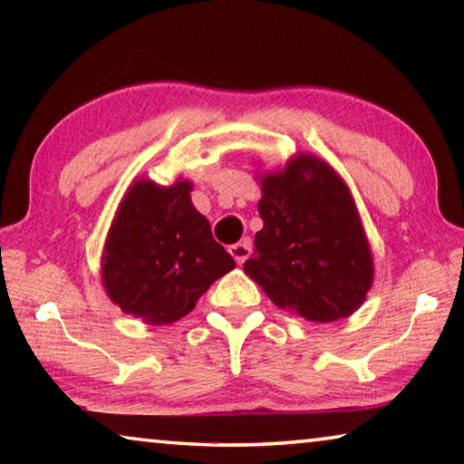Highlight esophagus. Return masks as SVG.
Returning <instances> with one entry per match:
<instances>
[{"mask_svg":"<svg viewBox=\"0 0 464 464\" xmlns=\"http://www.w3.org/2000/svg\"><path fill=\"white\" fill-rule=\"evenodd\" d=\"M229 254L233 256V260L241 266L251 254V243L247 239L241 241V243H235V246L229 247Z\"/></svg>","mask_w":464,"mask_h":464,"instance_id":"1","label":"esophagus"}]
</instances>
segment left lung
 Masks as SVG:
<instances>
[{"label": "left lung", "mask_w": 464, "mask_h": 464, "mask_svg": "<svg viewBox=\"0 0 464 464\" xmlns=\"http://www.w3.org/2000/svg\"><path fill=\"white\" fill-rule=\"evenodd\" d=\"M264 229L243 266L272 303L329 324L360 307L372 285V257L354 200L317 157L298 155L266 176L257 204Z\"/></svg>", "instance_id": "obj_1"}]
</instances>
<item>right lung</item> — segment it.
Wrapping results in <instances>:
<instances>
[{"instance_id": "add662e5", "label": "right lung", "mask_w": 464, "mask_h": 464, "mask_svg": "<svg viewBox=\"0 0 464 464\" xmlns=\"http://www.w3.org/2000/svg\"><path fill=\"white\" fill-rule=\"evenodd\" d=\"M192 186L137 182L110 227L102 276L108 296L145 324L166 325L194 309L217 278L235 268L192 207Z\"/></svg>"}]
</instances>
